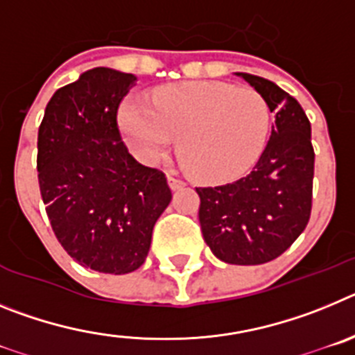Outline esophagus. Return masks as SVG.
<instances>
[{"instance_id": "1", "label": "esophagus", "mask_w": 355, "mask_h": 355, "mask_svg": "<svg viewBox=\"0 0 355 355\" xmlns=\"http://www.w3.org/2000/svg\"><path fill=\"white\" fill-rule=\"evenodd\" d=\"M167 181H168V187H171V190H180V188L184 187L183 181L178 180V178H174V175H167Z\"/></svg>"}]
</instances>
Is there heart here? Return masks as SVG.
<instances>
[{
	"instance_id": "obj_1",
	"label": "heart",
	"mask_w": 355,
	"mask_h": 355,
	"mask_svg": "<svg viewBox=\"0 0 355 355\" xmlns=\"http://www.w3.org/2000/svg\"><path fill=\"white\" fill-rule=\"evenodd\" d=\"M121 130L133 155L146 163L156 162L180 137V156L193 180L227 183L263 155L270 108L254 89L192 81L156 90L150 106L124 103Z\"/></svg>"
}]
</instances>
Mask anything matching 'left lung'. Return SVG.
<instances>
[{
  "instance_id": "obj_1",
  "label": "left lung",
  "mask_w": 355,
  "mask_h": 355,
  "mask_svg": "<svg viewBox=\"0 0 355 355\" xmlns=\"http://www.w3.org/2000/svg\"><path fill=\"white\" fill-rule=\"evenodd\" d=\"M236 76L265 97L275 122L250 174L222 187L196 188L199 222L216 258L231 265H261L281 256L311 215V124L299 101L281 87L247 72Z\"/></svg>"
}]
</instances>
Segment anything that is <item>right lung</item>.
<instances>
[{
	"label": "right lung",
	"mask_w": 355,
	"mask_h": 355,
	"mask_svg": "<svg viewBox=\"0 0 355 355\" xmlns=\"http://www.w3.org/2000/svg\"><path fill=\"white\" fill-rule=\"evenodd\" d=\"M135 83V74L90 69L53 94L39 128L37 171L53 231L72 259L103 274L144 265L172 199L165 174L140 165L119 133V105Z\"/></svg>",
	"instance_id": "1"
}]
</instances>
